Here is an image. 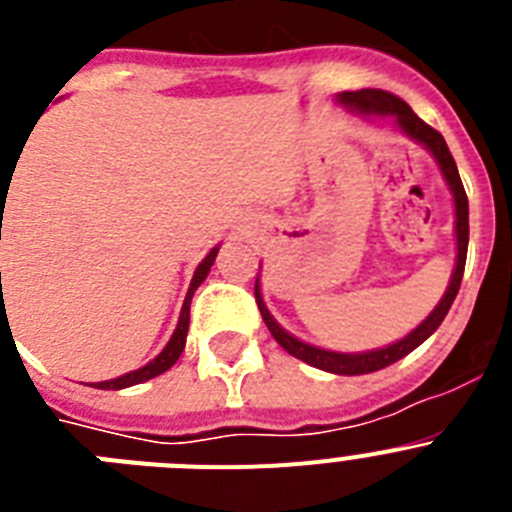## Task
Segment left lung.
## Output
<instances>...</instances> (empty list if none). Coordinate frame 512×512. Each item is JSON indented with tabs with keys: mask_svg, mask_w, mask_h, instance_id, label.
Instances as JSON below:
<instances>
[{
	"mask_svg": "<svg viewBox=\"0 0 512 512\" xmlns=\"http://www.w3.org/2000/svg\"><path fill=\"white\" fill-rule=\"evenodd\" d=\"M341 104H346L348 110L359 112V115L366 117H392V120L400 125V130L405 135H410L413 140L423 143L428 151L433 153V158L441 166V174L449 184L451 194H454V210H456V269L451 274V282L446 287V295L441 297V302L436 305V310L413 330L408 336L402 338V341L392 343V346L384 348H374V351H364V354H338V351H325V348L310 346V343H302L300 338L289 336L287 330L277 323V320L271 318V312L266 310L264 297H261L259 289V277H256V289H253V295H256V302H259L261 318H264L266 328L271 330V336L279 346L292 354L295 359L305 361V364L315 366V369H323V372L330 374H369V372H379L384 366L395 364L400 361L402 356H408L410 351L420 346L425 338L431 336L433 330L443 323L446 318V312L451 310L454 305V297L461 287V277H464V264H467V246H469V202H467V192H464V184L459 179V169H456V161L451 156L449 146H446V140L438 130H433L431 125H425L413 110H410L408 102H402L400 97L390 92H382V89H361V92H343Z\"/></svg>",
	"mask_w": 512,
	"mask_h": 512,
	"instance_id": "left-lung-1",
	"label": "left lung"
}]
</instances>
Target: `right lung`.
<instances>
[{"mask_svg": "<svg viewBox=\"0 0 512 512\" xmlns=\"http://www.w3.org/2000/svg\"><path fill=\"white\" fill-rule=\"evenodd\" d=\"M217 251H220V248H212V251L205 256V261H202V264L197 266V271H194L192 284H189V292H187V300H184V305H182V315H179V323H176L174 336H171V341L166 343L164 351H161V354H158L153 361H148L146 366H140V369H135V372L122 374V377L110 379V382H97V384H94L97 390H125V387H133V384L148 382V379L158 377V374H164L166 369H171V366L176 364V359H179V356H182V351H184V343H187L189 305H192L194 289L200 287V284L205 282L207 274H210V266L215 264ZM0 277H2V274H0Z\"/></svg>", "mask_w": 512, "mask_h": 512, "instance_id": "add662e5", "label": "right lung"}]
</instances>
